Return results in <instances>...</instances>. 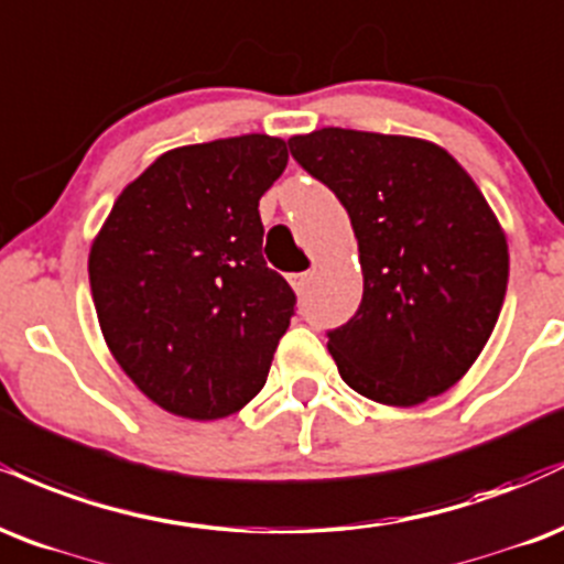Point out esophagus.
<instances>
[{
    "label": "esophagus",
    "instance_id": "obj_1",
    "mask_svg": "<svg viewBox=\"0 0 564 564\" xmlns=\"http://www.w3.org/2000/svg\"><path fill=\"white\" fill-rule=\"evenodd\" d=\"M311 276H314V271H295V274H288V282L293 284L297 293H301V290L308 288Z\"/></svg>",
    "mask_w": 564,
    "mask_h": 564
}]
</instances>
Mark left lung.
I'll use <instances>...</instances> for the list:
<instances>
[{"label":"left lung","mask_w":564,"mask_h":564,"mask_svg":"<svg viewBox=\"0 0 564 564\" xmlns=\"http://www.w3.org/2000/svg\"><path fill=\"white\" fill-rule=\"evenodd\" d=\"M288 144L335 192L359 240V311L327 333L337 372L388 406L446 393L480 356L507 295V237L482 192L425 139L329 126Z\"/></svg>","instance_id":"obj_1"}]
</instances>
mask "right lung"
Instances as JSON below:
<instances>
[{
	"label": "right lung",
	"instance_id": "add662e5",
	"mask_svg": "<svg viewBox=\"0 0 564 564\" xmlns=\"http://www.w3.org/2000/svg\"><path fill=\"white\" fill-rule=\"evenodd\" d=\"M284 165L288 148L267 134L165 152L91 245L105 343L165 412L221 420L267 382L295 293L263 261L258 200Z\"/></svg>",
	"mask_w": 564,
	"mask_h": 564
}]
</instances>
